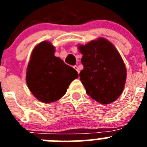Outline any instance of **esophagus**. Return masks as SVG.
Returning <instances> with one entry per match:
<instances>
[{
  "instance_id": "esophagus-1",
  "label": "esophagus",
  "mask_w": 147,
  "mask_h": 147,
  "mask_svg": "<svg viewBox=\"0 0 147 147\" xmlns=\"http://www.w3.org/2000/svg\"><path fill=\"white\" fill-rule=\"evenodd\" d=\"M74 69L76 70V71H77L78 74H80V70H79V67H78L77 66H76V65H74Z\"/></svg>"
}]
</instances>
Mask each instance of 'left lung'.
I'll list each match as a JSON object with an SVG mask.
<instances>
[{
  "mask_svg": "<svg viewBox=\"0 0 147 147\" xmlns=\"http://www.w3.org/2000/svg\"><path fill=\"white\" fill-rule=\"evenodd\" d=\"M84 66L80 74L86 93L93 99L107 105L117 99L124 90L127 71L114 45L105 38L79 45Z\"/></svg>",
  "mask_w": 147,
  "mask_h": 147,
  "instance_id": "1",
  "label": "left lung"
}]
</instances>
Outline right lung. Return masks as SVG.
I'll list each match as a JSON object with an SVG mask.
<instances>
[{
	"label": "right lung",
	"mask_w": 147,
	"mask_h": 147,
	"mask_svg": "<svg viewBox=\"0 0 147 147\" xmlns=\"http://www.w3.org/2000/svg\"><path fill=\"white\" fill-rule=\"evenodd\" d=\"M54 47L43 41L34 48L28 62L26 83L30 91L39 101L51 103L65 94L77 71L54 56Z\"/></svg>",
	"instance_id": "obj_1"
}]
</instances>
